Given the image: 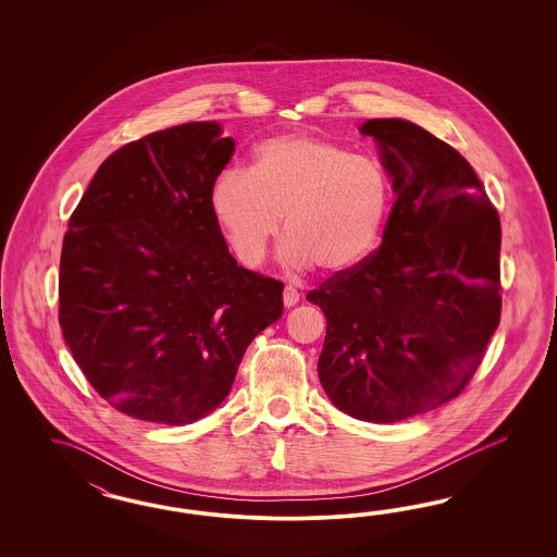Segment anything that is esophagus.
Segmentation results:
<instances>
[{
    "mask_svg": "<svg viewBox=\"0 0 557 557\" xmlns=\"http://www.w3.org/2000/svg\"><path fill=\"white\" fill-rule=\"evenodd\" d=\"M300 300V292L296 289L294 286L284 287V304H286L287 308H292V306H296Z\"/></svg>",
    "mask_w": 557,
    "mask_h": 557,
    "instance_id": "esophagus-1",
    "label": "esophagus"
}]
</instances>
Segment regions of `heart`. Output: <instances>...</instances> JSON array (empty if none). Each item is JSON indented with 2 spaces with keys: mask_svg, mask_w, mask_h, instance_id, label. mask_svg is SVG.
<instances>
[{
  "mask_svg": "<svg viewBox=\"0 0 557 557\" xmlns=\"http://www.w3.org/2000/svg\"><path fill=\"white\" fill-rule=\"evenodd\" d=\"M210 203L245 265L265 259L286 215L289 265L345 273L382 235L389 177L375 159L321 136H275L257 147L249 171L219 173Z\"/></svg>",
  "mask_w": 557,
  "mask_h": 557,
  "instance_id": "1",
  "label": "heart"
}]
</instances>
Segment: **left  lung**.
I'll use <instances>...</instances> for the list:
<instances>
[{
    "label": "left lung",
    "mask_w": 557,
    "mask_h": 557,
    "mask_svg": "<svg viewBox=\"0 0 557 557\" xmlns=\"http://www.w3.org/2000/svg\"><path fill=\"white\" fill-rule=\"evenodd\" d=\"M392 177L382 245L306 300L326 337L319 377L349 417L396 422L459 396L500 322V219L459 152L400 119L361 124Z\"/></svg>",
    "instance_id": "left-lung-1"
}]
</instances>
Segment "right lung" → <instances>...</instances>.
Masks as SVG:
<instances>
[{
	"instance_id": "1",
	"label": "right lung",
	"mask_w": 557,
	"mask_h": 557,
	"mask_svg": "<svg viewBox=\"0 0 557 557\" xmlns=\"http://www.w3.org/2000/svg\"><path fill=\"white\" fill-rule=\"evenodd\" d=\"M233 152L216 122L143 136L101 163L69 219L63 337L101 398L138 421L210 414L282 317L284 284L240 268L212 212Z\"/></svg>"
}]
</instances>
